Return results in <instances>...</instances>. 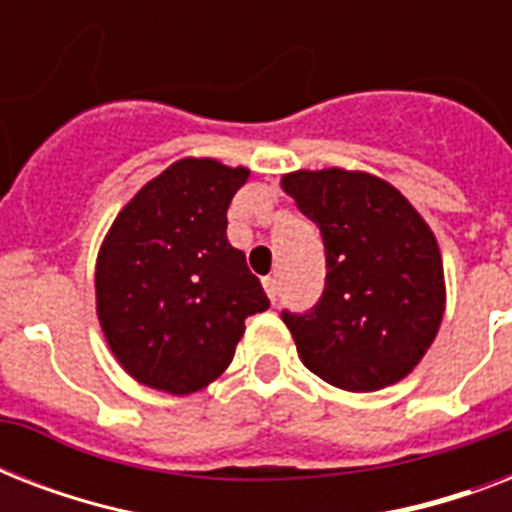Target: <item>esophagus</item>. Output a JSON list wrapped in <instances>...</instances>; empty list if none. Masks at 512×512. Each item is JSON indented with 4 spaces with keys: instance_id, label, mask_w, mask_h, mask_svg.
Listing matches in <instances>:
<instances>
[{
    "instance_id": "obj_1",
    "label": "esophagus",
    "mask_w": 512,
    "mask_h": 512,
    "mask_svg": "<svg viewBox=\"0 0 512 512\" xmlns=\"http://www.w3.org/2000/svg\"><path fill=\"white\" fill-rule=\"evenodd\" d=\"M263 287L268 292V297H271V303H276L279 300V281H276V276H265Z\"/></svg>"
}]
</instances>
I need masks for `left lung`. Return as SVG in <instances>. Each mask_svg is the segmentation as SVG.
Segmentation results:
<instances>
[{"instance_id":"8db88e82","label":"left lung","mask_w":512,"mask_h":512,"mask_svg":"<svg viewBox=\"0 0 512 512\" xmlns=\"http://www.w3.org/2000/svg\"><path fill=\"white\" fill-rule=\"evenodd\" d=\"M281 188L319 225L327 255L319 303L281 313L303 364L353 393L404 380L444 319V263L428 223L369 172L300 170Z\"/></svg>"}]
</instances>
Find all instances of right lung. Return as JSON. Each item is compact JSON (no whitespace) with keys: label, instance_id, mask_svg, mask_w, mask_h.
Listing matches in <instances>:
<instances>
[{"label":"right lung","instance_id":"1","mask_svg":"<svg viewBox=\"0 0 512 512\" xmlns=\"http://www.w3.org/2000/svg\"><path fill=\"white\" fill-rule=\"evenodd\" d=\"M247 167L180 159L116 215L95 265L98 319L122 369L148 388L188 396L233 361L247 316L268 297L225 236Z\"/></svg>","mask_w":512,"mask_h":512}]
</instances>
